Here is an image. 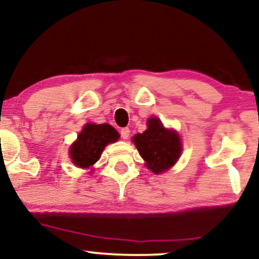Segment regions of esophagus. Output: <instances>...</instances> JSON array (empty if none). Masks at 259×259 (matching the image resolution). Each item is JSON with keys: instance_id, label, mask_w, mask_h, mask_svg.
I'll return each mask as SVG.
<instances>
[{"instance_id": "1", "label": "esophagus", "mask_w": 259, "mask_h": 259, "mask_svg": "<svg viewBox=\"0 0 259 259\" xmlns=\"http://www.w3.org/2000/svg\"><path fill=\"white\" fill-rule=\"evenodd\" d=\"M130 133H131V131H130L128 127H125V128L120 130V134H121V138H122V139H125V140L128 139Z\"/></svg>"}]
</instances>
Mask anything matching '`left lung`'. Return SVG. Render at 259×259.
<instances>
[{
    "instance_id": "left-lung-1",
    "label": "left lung",
    "mask_w": 259,
    "mask_h": 259,
    "mask_svg": "<svg viewBox=\"0 0 259 259\" xmlns=\"http://www.w3.org/2000/svg\"><path fill=\"white\" fill-rule=\"evenodd\" d=\"M133 143L145 165L153 174H162L175 165L182 153L179 133L167 130L158 117L147 120V130L133 137Z\"/></svg>"
}]
</instances>
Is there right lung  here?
Listing matches in <instances>:
<instances>
[{
  "mask_svg": "<svg viewBox=\"0 0 259 259\" xmlns=\"http://www.w3.org/2000/svg\"><path fill=\"white\" fill-rule=\"evenodd\" d=\"M119 138L116 130L108 123H87L70 146V158L76 166L88 169L100 159L105 147L117 142Z\"/></svg>",
  "mask_w": 259,
  "mask_h": 259,
  "instance_id": "obj_1",
  "label": "right lung"
}]
</instances>
